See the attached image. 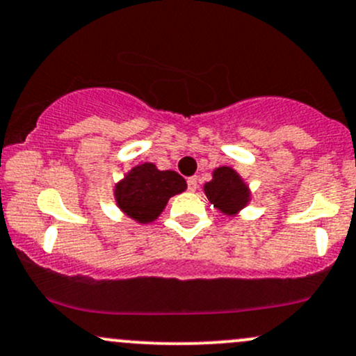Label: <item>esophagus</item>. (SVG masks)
<instances>
[{"mask_svg": "<svg viewBox=\"0 0 356 356\" xmlns=\"http://www.w3.org/2000/svg\"><path fill=\"white\" fill-rule=\"evenodd\" d=\"M187 189H189L191 193H194V191L197 189V177H189V179H187Z\"/></svg>", "mask_w": 356, "mask_h": 356, "instance_id": "esophagus-1", "label": "esophagus"}]
</instances>
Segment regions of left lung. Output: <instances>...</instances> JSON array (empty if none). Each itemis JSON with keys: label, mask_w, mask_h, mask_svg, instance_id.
<instances>
[{"label": "left lung", "mask_w": 356, "mask_h": 356, "mask_svg": "<svg viewBox=\"0 0 356 356\" xmlns=\"http://www.w3.org/2000/svg\"><path fill=\"white\" fill-rule=\"evenodd\" d=\"M204 193L214 208L225 214H235L248 202V187L232 167H220L213 172V181L204 186Z\"/></svg>", "instance_id": "obj_1"}]
</instances>
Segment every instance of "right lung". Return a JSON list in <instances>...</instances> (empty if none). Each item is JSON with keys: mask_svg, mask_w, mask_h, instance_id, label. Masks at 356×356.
<instances>
[{"mask_svg": "<svg viewBox=\"0 0 356 356\" xmlns=\"http://www.w3.org/2000/svg\"><path fill=\"white\" fill-rule=\"evenodd\" d=\"M184 177L174 170H159L154 163H142L116 186L120 209L138 222L157 220L167 201L186 191Z\"/></svg>", "mask_w": 356, "mask_h": 356, "instance_id": "1", "label": "right lung"}]
</instances>
